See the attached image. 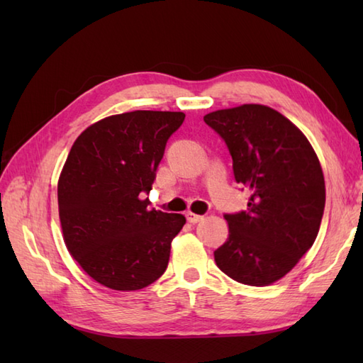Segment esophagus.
Here are the masks:
<instances>
[{"instance_id":"1","label":"esophagus","mask_w":363,"mask_h":363,"mask_svg":"<svg viewBox=\"0 0 363 363\" xmlns=\"http://www.w3.org/2000/svg\"><path fill=\"white\" fill-rule=\"evenodd\" d=\"M186 217H187V221L194 223V225H195V223H199V221L204 220L203 215H198V213H194V212H187Z\"/></svg>"}]
</instances>
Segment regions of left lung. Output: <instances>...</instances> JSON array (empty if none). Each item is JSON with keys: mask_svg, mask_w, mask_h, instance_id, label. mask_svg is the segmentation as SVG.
Instances as JSON below:
<instances>
[{"mask_svg": "<svg viewBox=\"0 0 363 363\" xmlns=\"http://www.w3.org/2000/svg\"><path fill=\"white\" fill-rule=\"evenodd\" d=\"M204 121L226 142L235 181L250 191L248 209L225 215L229 237L215 262L237 282L272 285L318 235L326 187L317 152L299 128L264 104L215 111Z\"/></svg>", "mask_w": 363, "mask_h": 363, "instance_id": "obj_1", "label": "left lung"}]
</instances>
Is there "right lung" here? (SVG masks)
<instances>
[{
  "instance_id": "1",
  "label": "right lung",
  "mask_w": 363,
  "mask_h": 363,
  "mask_svg": "<svg viewBox=\"0 0 363 363\" xmlns=\"http://www.w3.org/2000/svg\"><path fill=\"white\" fill-rule=\"evenodd\" d=\"M184 112L111 115L76 138L57 182L68 252L91 279L120 291L140 290L164 274L181 213L148 209L165 145Z\"/></svg>"
}]
</instances>
